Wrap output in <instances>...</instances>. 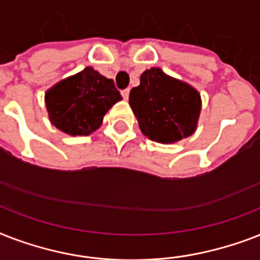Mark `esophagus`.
I'll list each match as a JSON object with an SVG mask.
<instances>
[{"label":"esophagus","mask_w":260,"mask_h":260,"mask_svg":"<svg viewBox=\"0 0 260 260\" xmlns=\"http://www.w3.org/2000/svg\"><path fill=\"white\" fill-rule=\"evenodd\" d=\"M121 95H122V97H124V100H128V98H129V89L122 90Z\"/></svg>","instance_id":"34e87169"}]
</instances>
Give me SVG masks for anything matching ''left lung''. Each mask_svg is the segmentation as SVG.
<instances>
[{
  "label": "left lung",
  "instance_id": "8db88e82",
  "mask_svg": "<svg viewBox=\"0 0 260 260\" xmlns=\"http://www.w3.org/2000/svg\"><path fill=\"white\" fill-rule=\"evenodd\" d=\"M129 105L147 138L170 144L194 134L201 97L190 85L152 67L143 73L140 85L131 90Z\"/></svg>",
  "mask_w": 260,
  "mask_h": 260
}]
</instances>
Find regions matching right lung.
Returning <instances> with one entry per match:
<instances>
[{
	"label": "right lung",
	"instance_id": "right-lung-1",
	"mask_svg": "<svg viewBox=\"0 0 260 260\" xmlns=\"http://www.w3.org/2000/svg\"><path fill=\"white\" fill-rule=\"evenodd\" d=\"M122 100L112 79L93 67L62 79L46 91V106L52 125L71 136H87L97 131L104 116Z\"/></svg>",
	"mask_w": 260,
	"mask_h": 260
}]
</instances>
